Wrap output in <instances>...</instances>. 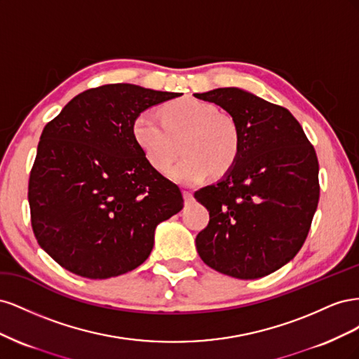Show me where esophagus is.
<instances>
[{
  "mask_svg": "<svg viewBox=\"0 0 359 359\" xmlns=\"http://www.w3.org/2000/svg\"><path fill=\"white\" fill-rule=\"evenodd\" d=\"M184 201H186V203H190L193 201V193L189 191V190H184Z\"/></svg>",
  "mask_w": 359,
  "mask_h": 359,
  "instance_id": "esophagus-1",
  "label": "esophagus"
}]
</instances>
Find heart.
Here are the masks:
<instances>
[{
  "instance_id": "1",
  "label": "heart",
  "mask_w": 359,
  "mask_h": 359,
  "mask_svg": "<svg viewBox=\"0 0 359 359\" xmlns=\"http://www.w3.org/2000/svg\"><path fill=\"white\" fill-rule=\"evenodd\" d=\"M160 119L151 112H140L132 124L135 144L148 165L165 173L177 157V142L184 137V158L170 170V178L193 186L214 172L229 170L241 148L240 128L231 115L220 114L208 102L186 97L163 104Z\"/></svg>"
}]
</instances>
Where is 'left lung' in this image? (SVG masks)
Instances as JSON below:
<instances>
[{
    "instance_id": "left-lung-1",
    "label": "left lung",
    "mask_w": 359,
    "mask_h": 359,
    "mask_svg": "<svg viewBox=\"0 0 359 359\" xmlns=\"http://www.w3.org/2000/svg\"><path fill=\"white\" fill-rule=\"evenodd\" d=\"M238 124L241 148L220 181L194 193L210 211L196 236L203 262L222 274L255 280L295 257L319 202V163L287 109L241 88L194 94Z\"/></svg>"
}]
</instances>
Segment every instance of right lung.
Returning a JSON list of instances; mask_svg holds the SVG:
<instances>
[{
	"label": "right lung",
	"instance_id": "right-lung-1",
	"mask_svg": "<svg viewBox=\"0 0 359 359\" xmlns=\"http://www.w3.org/2000/svg\"><path fill=\"white\" fill-rule=\"evenodd\" d=\"M180 93L132 83L86 90L43 128L28 184L32 231L70 273L102 280L148 259L158 223L182 210V194L135 144L137 114Z\"/></svg>",
	"mask_w": 359,
	"mask_h": 359
}]
</instances>
